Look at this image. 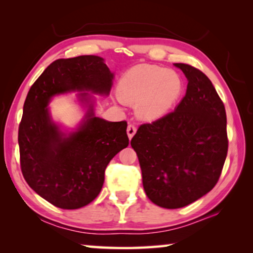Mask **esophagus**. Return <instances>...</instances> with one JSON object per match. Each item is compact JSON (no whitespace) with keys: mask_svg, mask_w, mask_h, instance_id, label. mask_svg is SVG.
Segmentation results:
<instances>
[{"mask_svg":"<svg viewBox=\"0 0 253 253\" xmlns=\"http://www.w3.org/2000/svg\"><path fill=\"white\" fill-rule=\"evenodd\" d=\"M136 130H137V128L135 125H132V124H129V125H128L127 134H128V137H129V139H131L132 136L136 134Z\"/></svg>","mask_w":253,"mask_h":253,"instance_id":"1","label":"esophagus"}]
</instances>
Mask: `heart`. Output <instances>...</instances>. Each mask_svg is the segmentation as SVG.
Wrapping results in <instances>:
<instances>
[{
	"instance_id": "obj_1",
	"label": "heart",
	"mask_w": 253,
	"mask_h": 253,
	"mask_svg": "<svg viewBox=\"0 0 253 253\" xmlns=\"http://www.w3.org/2000/svg\"><path fill=\"white\" fill-rule=\"evenodd\" d=\"M183 81L177 72L165 68L142 65L122 76L117 84L119 99L137 106V115L146 121H156L169 113L177 101Z\"/></svg>"
}]
</instances>
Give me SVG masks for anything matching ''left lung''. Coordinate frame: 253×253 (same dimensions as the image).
Here are the masks:
<instances>
[{"instance_id": "left-lung-1", "label": "left lung", "mask_w": 253, "mask_h": 253, "mask_svg": "<svg viewBox=\"0 0 253 253\" xmlns=\"http://www.w3.org/2000/svg\"><path fill=\"white\" fill-rule=\"evenodd\" d=\"M187 78L175 110L140 125L130 145L138 156L143 186L154 204L179 209L215 186L228 154L223 101L207 76L175 63Z\"/></svg>"}]
</instances>
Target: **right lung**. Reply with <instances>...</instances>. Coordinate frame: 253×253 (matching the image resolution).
Instances as JSON below:
<instances>
[{"instance_id": "add662e5", "label": "right lung", "mask_w": 253, "mask_h": 253, "mask_svg": "<svg viewBox=\"0 0 253 253\" xmlns=\"http://www.w3.org/2000/svg\"><path fill=\"white\" fill-rule=\"evenodd\" d=\"M113 74L97 55L53 61L36 80L25 98L19 125L20 166L29 186L54 207L83 208L100 193L105 169L128 146L127 122L93 116L92 107L79 129L65 136L51 122V97L71 90L108 95ZM88 100V93H81Z\"/></svg>"}]
</instances>
